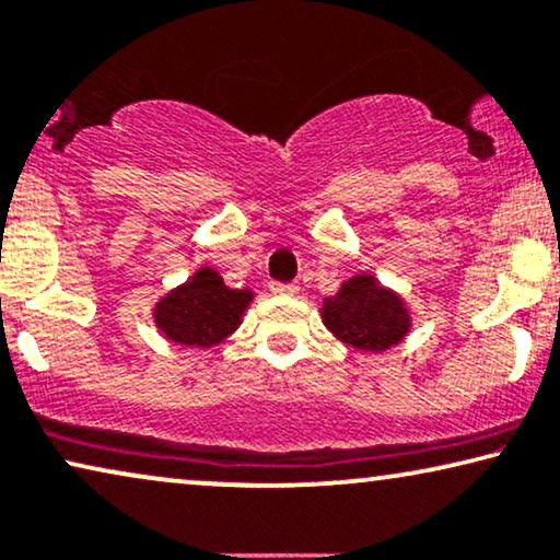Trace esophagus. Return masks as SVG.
I'll use <instances>...</instances> for the list:
<instances>
[{
  "label": "esophagus",
  "instance_id": "34e87169",
  "mask_svg": "<svg viewBox=\"0 0 560 560\" xmlns=\"http://www.w3.org/2000/svg\"><path fill=\"white\" fill-rule=\"evenodd\" d=\"M271 294H279V296H289V294H296V283H281V281H271L269 283Z\"/></svg>",
  "mask_w": 560,
  "mask_h": 560
}]
</instances>
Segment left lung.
Segmentation results:
<instances>
[{
    "instance_id": "left-lung-1",
    "label": "left lung",
    "mask_w": 560,
    "mask_h": 560,
    "mask_svg": "<svg viewBox=\"0 0 560 560\" xmlns=\"http://www.w3.org/2000/svg\"><path fill=\"white\" fill-rule=\"evenodd\" d=\"M322 322L337 340L365 352H385L411 329V312L393 289L373 273L348 279L335 296L322 302Z\"/></svg>"
}]
</instances>
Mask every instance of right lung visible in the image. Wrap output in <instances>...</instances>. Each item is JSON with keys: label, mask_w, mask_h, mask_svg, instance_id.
Instances as JSON below:
<instances>
[{"label": "right lung", "mask_w": 560, "mask_h": 560, "mask_svg": "<svg viewBox=\"0 0 560 560\" xmlns=\"http://www.w3.org/2000/svg\"><path fill=\"white\" fill-rule=\"evenodd\" d=\"M250 302L254 291L228 289L215 269L202 266L154 304V325L185 348H212L241 327Z\"/></svg>", "instance_id": "right-lung-1"}]
</instances>
